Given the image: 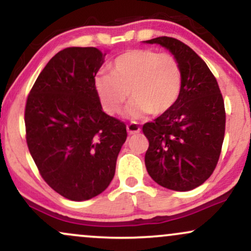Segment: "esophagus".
<instances>
[{
    "label": "esophagus",
    "instance_id": "obj_1",
    "mask_svg": "<svg viewBox=\"0 0 251 251\" xmlns=\"http://www.w3.org/2000/svg\"><path fill=\"white\" fill-rule=\"evenodd\" d=\"M126 128H127L128 134L139 133V132H140V126L138 125L137 123H131V124H128V125L126 126Z\"/></svg>",
    "mask_w": 251,
    "mask_h": 251
}]
</instances>
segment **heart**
<instances>
[{
  "mask_svg": "<svg viewBox=\"0 0 251 251\" xmlns=\"http://www.w3.org/2000/svg\"><path fill=\"white\" fill-rule=\"evenodd\" d=\"M94 87L103 111L111 116L122 111L128 94L133 99L127 109L129 117L162 116L179 99L183 73L172 54L139 48L117 56L109 73L96 76Z\"/></svg>",
  "mask_w": 251,
  "mask_h": 251,
  "instance_id": "heart-1",
  "label": "heart"
}]
</instances>
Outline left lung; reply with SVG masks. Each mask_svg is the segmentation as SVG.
<instances>
[{
	"instance_id": "8db88e82",
	"label": "left lung",
	"mask_w": 251,
	"mask_h": 251,
	"mask_svg": "<svg viewBox=\"0 0 251 251\" xmlns=\"http://www.w3.org/2000/svg\"><path fill=\"white\" fill-rule=\"evenodd\" d=\"M146 42L168 48L183 73L177 103L143 126L149 140L146 170L164 188L189 191L208 179L220 159L226 132L223 97L214 74L188 45L168 36Z\"/></svg>"
}]
</instances>
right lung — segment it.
I'll list each match as a JSON object with an SVG mask.
<instances>
[{
	"label": "right lung",
	"mask_w": 251,
	"mask_h": 251,
	"mask_svg": "<svg viewBox=\"0 0 251 251\" xmlns=\"http://www.w3.org/2000/svg\"><path fill=\"white\" fill-rule=\"evenodd\" d=\"M103 56L94 47L60 50L37 76L25 103L31 157L46 183L71 201L105 191L127 137L125 124L102 111L94 87Z\"/></svg>",
	"instance_id": "add662e5"
}]
</instances>
